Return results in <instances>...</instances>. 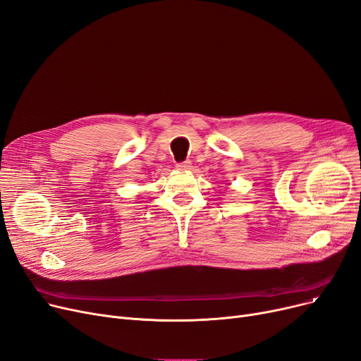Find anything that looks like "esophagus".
<instances>
[{
  "mask_svg": "<svg viewBox=\"0 0 361 361\" xmlns=\"http://www.w3.org/2000/svg\"><path fill=\"white\" fill-rule=\"evenodd\" d=\"M190 168H192V162L190 161H184V162L177 164V169H180V171H187V169H190Z\"/></svg>",
  "mask_w": 361,
  "mask_h": 361,
  "instance_id": "esophagus-1",
  "label": "esophagus"
}]
</instances>
